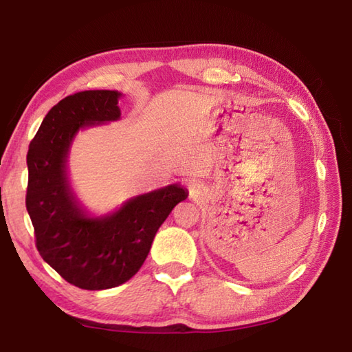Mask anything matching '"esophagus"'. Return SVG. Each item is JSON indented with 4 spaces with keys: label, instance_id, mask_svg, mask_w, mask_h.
Masks as SVG:
<instances>
[{
    "label": "esophagus",
    "instance_id": "esophagus-1",
    "mask_svg": "<svg viewBox=\"0 0 352 352\" xmlns=\"http://www.w3.org/2000/svg\"><path fill=\"white\" fill-rule=\"evenodd\" d=\"M189 188H190L192 192H195L197 190V184L195 183H189Z\"/></svg>",
    "mask_w": 352,
    "mask_h": 352
}]
</instances>
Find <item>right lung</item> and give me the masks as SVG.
<instances>
[{
  "instance_id": "1",
  "label": "right lung",
  "mask_w": 352,
  "mask_h": 352,
  "mask_svg": "<svg viewBox=\"0 0 352 352\" xmlns=\"http://www.w3.org/2000/svg\"><path fill=\"white\" fill-rule=\"evenodd\" d=\"M116 91H85L57 102L30 142L25 206L42 258L86 290L116 287L136 274L157 230L188 192L178 184L139 195L104 218H89L66 177V157L80 129L121 116Z\"/></svg>"
}]
</instances>
